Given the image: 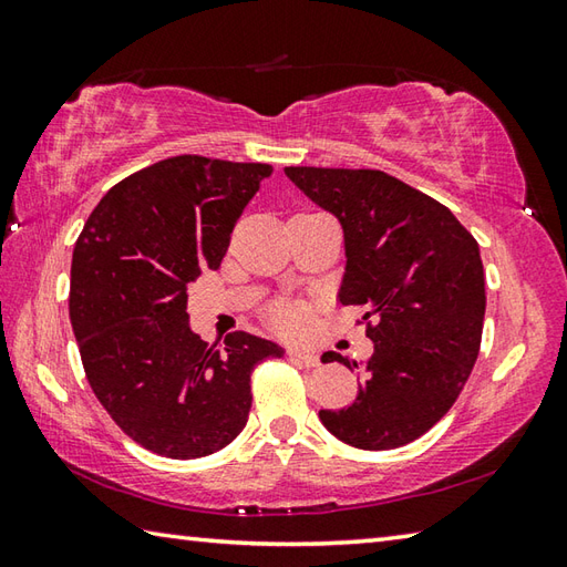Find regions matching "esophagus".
Here are the masks:
<instances>
[{
	"mask_svg": "<svg viewBox=\"0 0 567 567\" xmlns=\"http://www.w3.org/2000/svg\"><path fill=\"white\" fill-rule=\"evenodd\" d=\"M290 358L297 360V363L305 365V368H317L319 365V355L315 351H309V348H305V346H292Z\"/></svg>",
	"mask_w": 567,
	"mask_h": 567,
	"instance_id": "34e87169",
	"label": "esophagus"
}]
</instances>
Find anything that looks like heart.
Masks as SVG:
<instances>
[{"mask_svg":"<svg viewBox=\"0 0 567 567\" xmlns=\"http://www.w3.org/2000/svg\"><path fill=\"white\" fill-rule=\"evenodd\" d=\"M270 321L282 331H299L307 323L305 309L292 302H277L270 309Z\"/></svg>","mask_w":567,"mask_h":567,"instance_id":"b5f03b06","label":"heart"}]
</instances>
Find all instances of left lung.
<instances>
[{
    "instance_id": "obj_1",
    "label": "left lung",
    "mask_w": 567,
    "mask_h": 567,
    "mask_svg": "<svg viewBox=\"0 0 567 567\" xmlns=\"http://www.w3.org/2000/svg\"><path fill=\"white\" fill-rule=\"evenodd\" d=\"M285 175L341 221L339 299L365 309L375 346L355 402L321 409V424L355 449H400L443 419L473 372L487 302L477 240L449 207L382 171L285 167ZM321 360L360 370L333 351Z\"/></svg>"
}]
</instances>
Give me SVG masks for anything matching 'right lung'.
Instances as JSON below:
<instances>
[{
  "label": "right lung",
  "instance_id": "obj_1",
  "mask_svg": "<svg viewBox=\"0 0 567 567\" xmlns=\"http://www.w3.org/2000/svg\"><path fill=\"white\" fill-rule=\"evenodd\" d=\"M265 163L175 155L114 185L72 250L70 321L84 375L128 439L175 461L231 443L250 412V372L285 348L189 329L187 285L216 270Z\"/></svg>",
  "mask_w": 567,
  "mask_h": 567
}]
</instances>
